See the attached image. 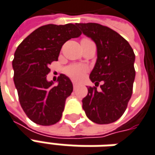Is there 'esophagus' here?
Instances as JSON below:
<instances>
[{
	"mask_svg": "<svg viewBox=\"0 0 155 155\" xmlns=\"http://www.w3.org/2000/svg\"><path fill=\"white\" fill-rule=\"evenodd\" d=\"M77 87H78V84H77V83L73 82V87H74V89H75V88Z\"/></svg>",
	"mask_w": 155,
	"mask_h": 155,
	"instance_id": "1",
	"label": "esophagus"
}]
</instances>
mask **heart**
I'll return each mask as SVG.
<instances>
[{
  "mask_svg": "<svg viewBox=\"0 0 155 155\" xmlns=\"http://www.w3.org/2000/svg\"><path fill=\"white\" fill-rule=\"evenodd\" d=\"M83 41H90L88 38H82L81 42ZM87 68L82 64H72L69 65L65 68V73L67 74L69 77L73 79L74 81H81L85 76L86 73L87 72Z\"/></svg>",
  "mask_w": 155,
  "mask_h": 155,
  "instance_id": "1",
  "label": "heart"
}]
</instances>
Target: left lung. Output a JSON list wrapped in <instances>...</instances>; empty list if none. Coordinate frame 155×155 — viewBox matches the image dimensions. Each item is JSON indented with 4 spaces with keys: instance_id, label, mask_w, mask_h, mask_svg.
<instances>
[{
    "instance_id": "1",
    "label": "left lung",
    "mask_w": 155,
    "mask_h": 155,
    "mask_svg": "<svg viewBox=\"0 0 155 155\" xmlns=\"http://www.w3.org/2000/svg\"><path fill=\"white\" fill-rule=\"evenodd\" d=\"M97 45L98 59L90 80L95 87L87 88L82 107L91 121L107 124L119 119L124 113L133 92L136 76L135 53L128 41L114 30L97 24H76ZM101 81V90L97 87Z\"/></svg>"
}]
</instances>
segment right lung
Returning a JSON list of instances; mask_svg holds the SVG:
<instances>
[{"mask_svg":"<svg viewBox=\"0 0 155 155\" xmlns=\"http://www.w3.org/2000/svg\"><path fill=\"white\" fill-rule=\"evenodd\" d=\"M81 34L76 25H46L27 36L15 51L14 85L22 109L35 124L52 125L61 119L73 84L62 74L56 86L47 81L46 76L51 72L50 64L58 60L64 43Z\"/></svg>","mask_w":155,"mask_h":155,"instance_id":"right-lung-1","label":"right lung"}]
</instances>
